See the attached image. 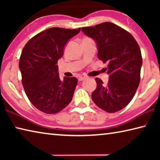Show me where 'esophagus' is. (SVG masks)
I'll use <instances>...</instances> for the list:
<instances>
[{"label": "esophagus", "mask_w": 160, "mask_h": 160, "mask_svg": "<svg viewBox=\"0 0 160 160\" xmlns=\"http://www.w3.org/2000/svg\"><path fill=\"white\" fill-rule=\"evenodd\" d=\"M86 77H82V76H80V77H79V78H78V80H79V81H82V80H85V79H86Z\"/></svg>", "instance_id": "1"}]
</instances>
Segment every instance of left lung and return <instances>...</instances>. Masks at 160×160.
Returning a JSON list of instances; mask_svg holds the SVG:
<instances>
[{"instance_id": "1", "label": "left lung", "mask_w": 160, "mask_h": 160, "mask_svg": "<svg viewBox=\"0 0 160 160\" xmlns=\"http://www.w3.org/2000/svg\"><path fill=\"white\" fill-rule=\"evenodd\" d=\"M81 30L95 41L98 58L108 63L109 82L105 85L95 78L92 99L105 112H118L129 104L138 88L142 64L139 45L128 32L109 22Z\"/></svg>"}]
</instances>
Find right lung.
Returning <instances> with one entry per match:
<instances>
[{
	"instance_id": "1",
	"label": "right lung",
	"mask_w": 160,
	"mask_h": 160,
	"mask_svg": "<svg viewBox=\"0 0 160 160\" xmlns=\"http://www.w3.org/2000/svg\"><path fill=\"white\" fill-rule=\"evenodd\" d=\"M80 31V28L47 29L23 48L19 62L22 83L29 101L42 112L58 113L71 102L78 79L64 77L61 80L56 64L63 56L66 43Z\"/></svg>"
}]
</instances>
